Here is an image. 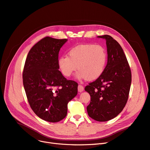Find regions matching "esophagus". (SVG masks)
<instances>
[{
  "mask_svg": "<svg viewBox=\"0 0 150 150\" xmlns=\"http://www.w3.org/2000/svg\"><path fill=\"white\" fill-rule=\"evenodd\" d=\"M78 91L79 92H82L84 91V87L81 85H78Z\"/></svg>",
  "mask_w": 150,
  "mask_h": 150,
  "instance_id": "34e87169",
  "label": "esophagus"
}]
</instances>
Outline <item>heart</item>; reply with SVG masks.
I'll return each mask as SVG.
<instances>
[{"label": "heart", "mask_w": 150, "mask_h": 150, "mask_svg": "<svg viewBox=\"0 0 150 150\" xmlns=\"http://www.w3.org/2000/svg\"><path fill=\"white\" fill-rule=\"evenodd\" d=\"M69 57H61L58 64L62 74L69 77L77 69V78L95 80L105 72L108 54L103 46L95 44H81L70 49Z\"/></svg>", "instance_id": "1"}]
</instances>
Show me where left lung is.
<instances>
[{
	"mask_svg": "<svg viewBox=\"0 0 150 150\" xmlns=\"http://www.w3.org/2000/svg\"><path fill=\"white\" fill-rule=\"evenodd\" d=\"M106 40L108 62L105 72L84 90L91 96L87 106L89 116L98 122H106L119 115L128 101L131 72L120 45L109 35L97 36Z\"/></svg>",
	"mask_w": 150,
	"mask_h": 150,
	"instance_id": "obj_1",
	"label": "left lung"
}]
</instances>
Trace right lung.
I'll return each mask as SVG.
<instances>
[{
	"label": "right lung",
	"instance_id": "right-lung-1",
	"mask_svg": "<svg viewBox=\"0 0 150 150\" xmlns=\"http://www.w3.org/2000/svg\"><path fill=\"white\" fill-rule=\"evenodd\" d=\"M67 41L42 39L29 51L23 68V87L31 108L40 119L52 123L64 119L68 103L78 93V83L67 80L59 70V52Z\"/></svg>",
	"mask_w": 150,
	"mask_h": 150
}]
</instances>
